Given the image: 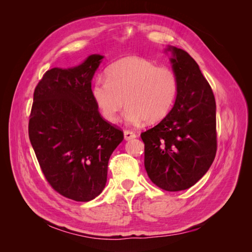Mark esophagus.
<instances>
[{
    "instance_id": "esophagus-1",
    "label": "esophagus",
    "mask_w": 252,
    "mask_h": 252,
    "mask_svg": "<svg viewBox=\"0 0 252 252\" xmlns=\"http://www.w3.org/2000/svg\"><path fill=\"white\" fill-rule=\"evenodd\" d=\"M135 138H136V134L133 131H130V130H125L124 131V139L126 141H130V140L135 139Z\"/></svg>"
}]
</instances>
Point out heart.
Segmentation results:
<instances>
[{"mask_svg":"<svg viewBox=\"0 0 252 252\" xmlns=\"http://www.w3.org/2000/svg\"><path fill=\"white\" fill-rule=\"evenodd\" d=\"M106 80L96 79L91 95L102 117L116 123L125 106L129 124L144 121L157 123L171 110L179 83L168 67H158L151 61L136 56L121 59L105 71Z\"/></svg>","mask_w":252,"mask_h":252,"instance_id":"heart-1","label":"heart"}]
</instances>
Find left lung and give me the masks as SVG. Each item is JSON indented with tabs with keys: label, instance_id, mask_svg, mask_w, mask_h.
<instances>
[{
	"label": "left lung",
	"instance_id": "8db88e82",
	"mask_svg": "<svg viewBox=\"0 0 252 252\" xmlns=\"http://www.w3.org/2000/svg\"><path fill=\"white\" fill-rule=\"evenodd\" d=\"M165 52H171L179 83L177 98L169 113L141 138L149 179L166 191H180L201 180L216 158L217 108L211 87L195 61L174 46Z\"/></svg>",
	"mask_w": 252,
	"mask_h": 252
}]
</instances>
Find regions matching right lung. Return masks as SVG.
<instances>
[{
    "label": "right lung",
    "mask_w": 252,
    "mask_h": 252,
    "mask_svg": "<svg viewBox=\"0 0 252 252\" xmlns=\"http://www.w3.org/2000/svg\"><path fill=\"white\" fill-rule=\"evenodd\" d=\"M91 55L71 68H52L33 94L28 132L41 169L57 192L89 202L107 182L108 161L123 131L106 122L91 95L102 60Z\"/></svg>",
    "instance_id": "right-lung-1"
}]
</instances>
